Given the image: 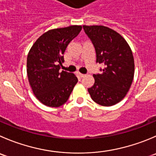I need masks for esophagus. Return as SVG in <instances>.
Segmentation results:
<instances>
[{
	"mask_svg": "<svg viewBox=\"0 0 156 156\" xmlns=\"http://www.w3.org/2000/svg\"><path fill=\"white\" fill-rule=\"evenodd\" d=\"M77 75H78V77H80V78H83V77L85 76V75H84V74L80 73V72H77Z\"/></svg>",
	"mask_w": 156,
	"mask_h": 156,
	"instance_id": "1",
	"label": "esophagus"
}]
</instances>
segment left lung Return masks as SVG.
Listing matches in <instances>:
<instances>
[{
    "instance_id": "1",
    "label": "left lung",
    "mask_w": 156,
    "mask_h": 156,
    "mask_svg": "<svg viewBox=\"0 0 156 156\" xmlns=\"http://www.w3.org/2000/svg\"><path fill=\"white\" fill-rule=\"evenodd\" d=\"M93 43L96 62L104 66L102 73L93 75L94 84L87 89L92 100L104 107L124 98L134 77V58L124 38L104 26H83Z\"/></svg>"
}]
</instances>
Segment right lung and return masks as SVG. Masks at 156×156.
I'll list each match as a JSON object with an SVG mask.
<instances>
[{"instance_id":"add662e5","label":"right lung","mask_w":156,"mask_h":156,"mask_svg":"<svg viewBox=\"0 0 156 156\" xmlns=\"http://www.w3.org/2000/svg\"><path fill=\"white\" fill-rule=\"evenodd\" d=\"M73 25L48 30L38 38L29 51L27 72L32 90L42 104L58 107L69 99L78 82L75 74L59 72L68 45L81 32Z\"/></svg>"}]
</instances>
